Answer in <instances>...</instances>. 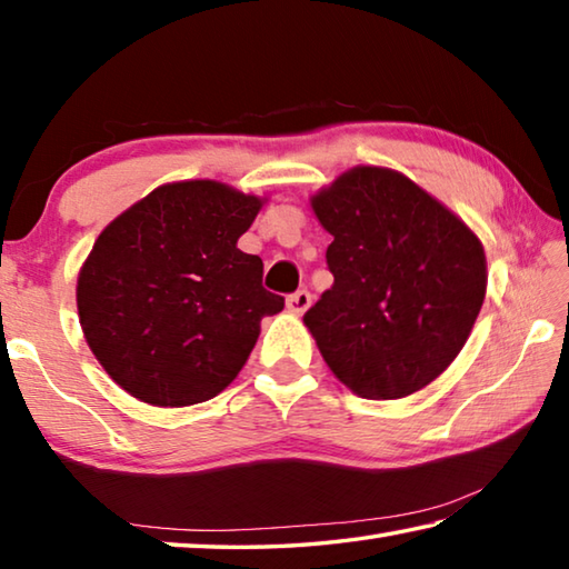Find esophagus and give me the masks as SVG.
<instances>
[{
	"instance_id": "1",
	"label": "esophagus",
	"mask_w": 569,
	"mask_h": 569,
	"mask_svg": "<svg viewBox=\"0 0 569 569\" xmlns=\"http://www.w3.org/2000/svg\"><path fill=\"white\" fill-rule=\"evenodd\" d=\"M286 306H288V311H291V313L301 316V313L308 311V306H311V293H308V291H296L293 296L286 298Z\"/></svg>"
}]
</instances>
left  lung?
Listing matches in <instances>:
<instances>
[{"instance_id": "obj_1", "label": "left lung", "mask_w": 569, "mask_h": 569, "mask_svg": "<svg viewBox=\"0 0 569 569\" xmlns=\"http://www.w3.org/2000/svg\"><path fill=\"white\" fill-rule=\"evenodd\" d=\"M333 236V286L303 316L333 377L363 399H403L465 349L487 293L485 246L403 172L356 166L311 196Z\"/></svg>"}]
</instances>
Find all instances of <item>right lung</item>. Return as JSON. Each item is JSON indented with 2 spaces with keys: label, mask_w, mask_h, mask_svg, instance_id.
Here are the masks:
<instances>
[{
  "label": "right lung",
  "mask_w": 569,
  "mask_h": 569,
  "mask_svg": "<svg viewBox=\"0 0 569 569\" xmlns=\"http://www.w3.org/2000/svg\"><path fill=\"white\" fill-rule=\"evenodd\" d=\"M266 198L218 180L148 192L94 240L77 276V313L94 359L130 397L190 407L243 369L263 316L283 298L238 238Z\"/></svg>",
  "instance_id": "obj_1"
}]
</instances>
